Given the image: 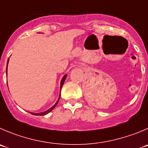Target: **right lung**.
I'll return each mask as SVG.
<instances>
[{
	"label": "right lung",
	"instance_id": "obj_1",
	"mask_svg": "<svg viewBox=\"0 0 148 148\" xmlns=\"http://www.w3.org/2000/svg\"><path fill=\"white\" fill-rule=\"evenodd\" d=\"M8 61H9V59H8V62H7V67H6V74H7V67H8ZM66 78H67V74H65V75H64V76H63L61 82H60V91H61L62 87L63 84H64V81H65ZM60 97H59V99H58V100L57 101V102H56V103L54 104V105H53V106H52L51 108H49V110H46V111H45V112H39V113H35V112H29V113L33 114V115H46V114H48V113H49V112H50L52 110H54V108H55V107L57 106V103H58L59 100H60Z\"/></svg>",
	"mask_w": 148,
	"mask_h": 148
}]
</instances>
